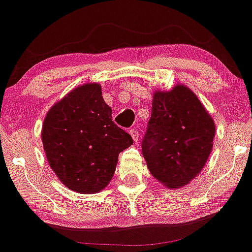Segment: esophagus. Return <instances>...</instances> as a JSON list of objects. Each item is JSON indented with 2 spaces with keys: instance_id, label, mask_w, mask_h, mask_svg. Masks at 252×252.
<instances>
[{
  "instance_id": "esophagus-1",
  "label": "esophagus",
  "mask_w": 252,
  "mask_h": 252,
  "mask_svg": "<svg viewBox=\"0 0 252 252\" xmlns=\"http://www.w3.org/2000/svg\"><path fill=\"white\" fill-rule=\"evenodd\" d=\"M128 132H130V135L132 136L133 141H135V142H138V140H140V131H138L137 128H131Z\"/></svg>"
}]
</instances>
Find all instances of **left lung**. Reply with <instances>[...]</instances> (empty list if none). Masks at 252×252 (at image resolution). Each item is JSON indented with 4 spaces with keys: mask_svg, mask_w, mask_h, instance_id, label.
I'll use <instances>...</instances> for the list:
<instances>
[{
    "mask_svg": "<svg viewBox=\"0 0 252 252\" xmlns=\"http://www.w3.org/2000/svg\"><path fill=\"white\" fill-rule=\"evenodd\" d=\"M214 136V121L190 89L156 92L142 140L151 174L169 188L188 184L207 163Z\"/></svg>",
    "mask_w": 252,
    "mask_h": 252,
    "instance_id": "left-lung-1",
    "label": "left lung"
}]
</instances>
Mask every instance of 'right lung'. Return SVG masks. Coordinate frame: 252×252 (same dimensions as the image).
Returning a JSON list of instances; mask_svg holds the SVG:
<instances>
[{"mask_svg":"<svg viewBox=\"0 0 252 252\" xmlns=\"http://www.w3.org/2000/svg\"><path fill=\"white\" fill-rule=\"evenodd\" d=\"M42 141L49 166L64 186L97 193L109 184L119 153L132 137L112 121L99 84L74 89L48 111Z\"/></svg>","mask_w":252,"mask_h":252,"instance_id":"add662e5","label":"right lung"}]
</instances>
